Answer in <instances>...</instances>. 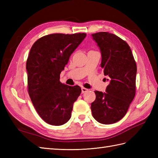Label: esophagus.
Here are the masks:
<instances>
[{
	"label": "esophagus",
	"instance_id": "34e87169",
	"mask_svg": "<svg viewBox=\"0 0 158 158\" xmlns=\"http://www.w3.org/2000/svg\"><path fill=\"white\" fill-rule=\"evenodd\" d=\"M88 89H87V88H83V87H82V88H81V92H82V93H85V92H88Z\"/></svg>",
	"mask_w": 158,
	"mask_h": 158
}]
</instances>
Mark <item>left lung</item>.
Here are the masks:
<instances>
[{
	"instance_id": "1",
	"label": "left lung",
	"mask_w": 158,
	"mask_h": 158,
	"mask_svg": "<svg viewBox=\"0 0 158 158\" xmlns=\"http://www.w3.org/2000/svg\"><path fill=\"white\" fill-rule=\"evenodd\" d=\"M92 36L100 49L101 67L109 81L106 93L95 91L92 113L99 123L111 124L125 116L135 96L136 62L128 44L119 36L107 32Z\"/></svg>"
}]
</instances>
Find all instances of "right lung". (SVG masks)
Instances as JSON below:
<instances>
[{
	"mask_svg": "<svg viewBox=\"0 0 158 158\" xmlns=\"http://www.w3.org/2000/svg\"><path fill=\"white\" fill-rule=\"evenodd\" d=\"M85 33H61L42 36L33 44L26 61L28 90L39 116L52 126L66 123L81 92L78 85L60 81V75Z\"/></svg>",
	"mask_w": 158,
	"mask_h": 158,
	"instance_id": "obj_1",
	"label": "right lung"
}]
</instances>
